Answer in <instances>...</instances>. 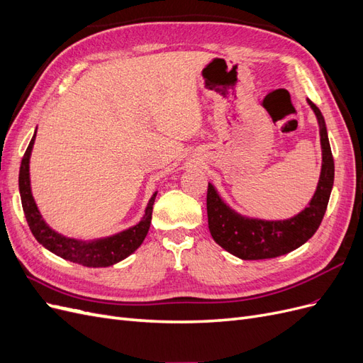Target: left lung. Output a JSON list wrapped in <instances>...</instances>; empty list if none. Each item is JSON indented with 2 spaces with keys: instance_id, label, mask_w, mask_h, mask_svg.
Wrapping results in <instances>:
<instances>
[{
  "instance_id": "1",
  "label": "left lung",
  "mask_w": 363,
  "mask_h": 363,
  "mask_svg": "<svg viewBox=\"0 0 363 363\" xmlns=\"http://www.w3.org/2000/svg\"><path fill=\"white\" fill-rule=\"evenodd\" d=\"M320 124L323 167L320 182L312 200L304 211L288 219L267 221V219L248 218L235 212L216 192L215 186L207 188V218L208 230L218 245L230 255L242 260L272 259L286 255L309 240L320 227L330 199L335 180V162L327 136L325 121L311 100H307Z\"/></svg>"
}]
</instances>
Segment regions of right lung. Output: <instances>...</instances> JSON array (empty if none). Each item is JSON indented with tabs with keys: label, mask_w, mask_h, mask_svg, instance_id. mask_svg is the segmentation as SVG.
<instances>
[{
	"label": "right lung",
	"mask_w": 363,
	"mask_h": 363,
	"mask_svg": "<svg viewBox=\"0 0 363 363\" xmlns=\"http://www.w3.org/2000/svg\"><path fill=\"white\" fill-rule=\"evenodd\" d=\"M35 139H36V133L33 135L28 148L23 157V162H21L19 194H21V203H23L27 224L38 242L65 260L79 263V265L89 267V268H101V267L115 265V263L128 257L131 252H135L140 247V244L144 242V239L150 230L152 204H155L157 192L152 194V196L147 204L145 215L142 216L140 221L136 225L124 230V232H119L113 236L94 239V240H79V239L63 236L57 232H54V230L43 221V218L35 203V199H33L31 195L30 156H31L33 145H35Z\"/></svg>",
	"instance_id": "obj_1"
}]
</instances>
